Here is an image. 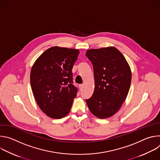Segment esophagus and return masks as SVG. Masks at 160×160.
Listing matches in <instances>:
<instances>
[{
	"mask_svg": "<svg viewBox=\"0 0 160 160\" xmlns=\"http://www.w3.org/2000/svg\"><path fill=\"white\" fill-rule=\"evenodd\" d=\"M79 87H80V89H82V88L83 87V84H81V85H79Z\"/></svg>",
	"mask_w": 160,
	"mask_h": 160,
	"instance_id": "1",
	"label": "esophagus"
}]
</instances>
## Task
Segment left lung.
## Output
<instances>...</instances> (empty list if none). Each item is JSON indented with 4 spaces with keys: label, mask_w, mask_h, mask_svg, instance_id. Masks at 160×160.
<instances>
[{
    "label": "left lung",
    "mask_w": 160,
    "mask_h": 160,
    "mask_svg": "<svg viewBox=\"0 0 160 160\" xmlns=\"http://www.w3.org/2000/svg\"><path fill=\"white\" fill-rule=\"evenodd\" d=\"M86 56L94 68L95 88L87 104L100 119L112 116L127 98L132 73L123 55L115 47L90 49Z\"/></svg>",
    "instance_id": "obj_1"
}]
</instances>
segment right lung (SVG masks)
I'll use <instances>...</instances> for the list:
<instances>
[{
    "mask_svg": "<svg viewBox=\"0 0 160 160\" xmlns=\"http://www.w3.org/2000/svg\"><path fill=\"white\" fill-rule=\"evenodd\" d=\"M78 49L52 47L34 62L30 83L35 99L46 115L62 118L69 113L78 89L73 85L72 68Z\"/></svg>",
    "mask_w": 160,
    "mask_h": 160,
    "instance_id": "right-lung-1",
    "label": "right lung"
}]
</instances>
